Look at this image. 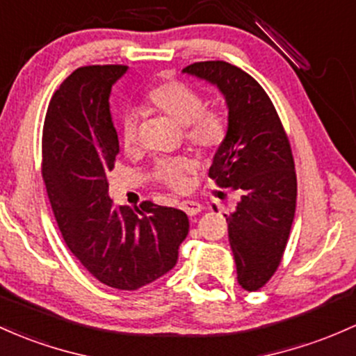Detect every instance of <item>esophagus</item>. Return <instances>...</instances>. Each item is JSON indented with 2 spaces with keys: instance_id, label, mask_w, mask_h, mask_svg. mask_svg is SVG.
Returning <instances> with one entry per match:
<instances>
[{
  "instance_id": "obj_1",
  "label": "esophagus",
  "mask_w": 356,
  "mask_h": 356,
  "mask_svg": "<svg viewBox=\"0 0 356 356\" xmlns=\"http://www.w3.org/2000/svg\"><path fill=\"white\" fill-rule=\"evenodd\" d=\"M181 209L184 211L186 214H189V216H196L197 213H201L202 206L196 201H184L181 202Z\"/></svg>"
}]
</instances>
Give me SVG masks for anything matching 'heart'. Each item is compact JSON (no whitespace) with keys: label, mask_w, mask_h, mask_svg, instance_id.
<instances>
[{"label":"heart","mask_w":356,"mask_h":356,"mask_svg":"<svg viewBox=\"0 0 356 356\" xmlns=\"http://www.w3.org/2000/svg\"><path fill=\"white\" fill-rule=\"evenodd\" d=\"M148 106L162 113L179 127H184V135L191 145L201 152H214L222 145L228 135V121L218 109L206 108L204 99L186 84L167 81L155 86L147 95ZM136 116L127 115L121 123V140L127 152L138 148ZM194 170V162L189 157H174L162 160L154 170V179L159 184L172 191H186L189 186V174Z\"/></svg>","instance_id":"1"}]
</instances>
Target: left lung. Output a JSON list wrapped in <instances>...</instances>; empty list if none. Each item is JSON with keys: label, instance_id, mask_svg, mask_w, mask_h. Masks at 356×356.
Masks as SVG:
<instances>
[{"label": "left lung", "instance_id": "1", "mask_svg": "<svg viewBox=\"0 0 356 356\" xmlns=\"http://www.w3.org/2000/svg\"><path fill=\"white\" fill-rule=\"evenodd\" d=\"M182 72L216 86L228 106V135L209 167L220 187L240 201L225 214L238 284L259 291L282 260L296 214L298 179L291 145L270 97L250 74L222 60L196 62Z\"/></svg>", "mask_w": 356, "mask_h": 356}]
</instances>
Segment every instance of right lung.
<instances>
[{"mask_svg":"<svg viewBox=\"0 0 356 356\" xmlns=\"http://www.w3.org/2000/svg\"><path fill=\"white\" fill-rule=\"evenodd\" d=\"M127 65L79 67L54 92L42 136V174L62 238L84 268L120 291L154 282L177 264L189 233L181 209L115 206L108 174L120 152L109 95Z\"/></svg>","mask_w":356,"mask_h":356,"instance_id":"obj_1","label":"right lung"}]
</instances>
